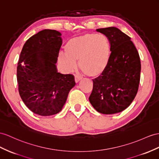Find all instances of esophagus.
I'll return each instance as SVG.
<instances>
[{
  "instance_id": "34e87169",
  "label": "esophagus",
  "mask_w": 159,
  "mask_h": 159,
  "mask_svg": "<svg viewBox=\"0 0 159 159\" xmlns=\"http://www.w3.org/2000/svg\"><path fill=\"white\" fill-rule=\"evenodd\" d=\"M81 79H82V78H81L80 76H77V75H75V82L76 83H78L79 80H80Z\"/></svg>"
}]
</instances>
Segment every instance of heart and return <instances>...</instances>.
<instances>
[{"instance_id":"1","label":"heart","mask_w":159,"mask_h":159,"mask_svg":"<svg viewBox=\"0 0 159 159\" xmlns=\"http://www.w3.org/2000/svg\"><path fill=\"white\" fill-rule=\"evenodd\" d=\"M65 54L59 58L60 62L70 70L79 60V66L89 76L101 75L107 68L110 57V44L102 34H86L71 39L64 47Z\"/></svg>"}]
</instances>
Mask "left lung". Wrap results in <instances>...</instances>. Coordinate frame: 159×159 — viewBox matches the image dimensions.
Returning <instances> with one entry per match:
<instances>
[{
  "mask_svg": "<svg viewBox=\"0 0 159 159\" xmlns=\"http://www.w3.org/2000/svg\"><path fill=\"white\" fill-rule=\"evenodd\" d=\"M110 43L111 54L105 70L93 79L89 101L103 114H113L127 108L135 98L139 87L141 64L131 38L114 27L101 28Z\"/></svg>",
  "mask_w": 159,
  "mask_h": 159,
  "instance_id": "1",
  "label": "left lung"
}]
</instances>
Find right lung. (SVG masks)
<instances>
[{
	"label": "right lung",
	"mask_w": 159,
	"mask_h": 159,
	"mask_svg": "<svg viewBox=\"0 0 159 159\" xmlns=\"http://www.w3.org/2000/svg\"><path fill=\"white\" fill-rule=\"evenodd\" d=\"M61 34L44 30L27 40L17 68L19 95L36 114L49 116L59 113L76 83L72 75L57 71L56 63L62 43Z\"/></svg>",
	"instance_id": "1"
}]
</instances>
